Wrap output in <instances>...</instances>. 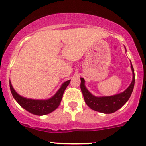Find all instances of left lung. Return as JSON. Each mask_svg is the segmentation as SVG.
<instances>
[{
    "label": "left lung",
    "instance_id": "1",
    "mask_svg": "<svg viewBox=\"0 0 146 146\" xmlns=\"http://www.w3.org/2000/svg\"><path fill=\"white\" fill-rule=\"evenodd\" d=\"M131 68L133 76L131 84L125 91L113 96L95 97L88 91L84 85V79L81 78V89L86 105L94 111L103 113H113L120 109L128 101L133 91L135 85V73L132 63Z\"/></svg>",
    "mask_w": 146,
    "mask_h": 146
}]
</instances>
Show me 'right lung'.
Segmentation results:
<instances>
[{"instance_id": "1", "label": "right lung", "mask_w": 146, "mask_h": 146, "mask_svg": "<svg viewBox=\"0 0 146 146\" xmlns=\"http://www.w3.org/2000/svg\"><path fill=\"white\" fill-rule=\"evenodd\" d=\"M70 80H68L64 82L56 94L48 100H33L23 98L16 92L10 81L9 85L13 97L23 108L34 115H44L53 112L58 108L62 98L64 92L68 84H70Z\"/></svg>"}]
</instances>
